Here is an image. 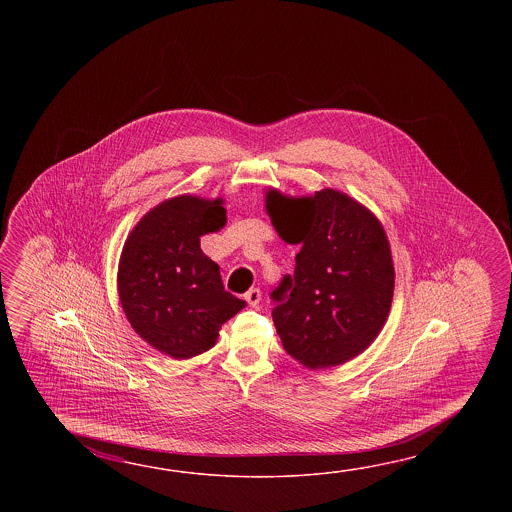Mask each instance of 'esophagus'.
I'll use <instances>...</instances> for the list:
<instances>
[{"label": "esophagus", "instance_id": "1", "mask_svg": "<svg viewBox=\"0 0 512 512\" xmlns=\"http://www.w3.org/2000/svg\"><path fill=\"white\" fill-rule=\"evenodd\" d=\"M245 300L249 302V305H251V307H258V305H260L261 300L260 289H251L249 293L245 294Z\"/></svg>", "mask_w": 512, "mask_h": 512}]
</instances>
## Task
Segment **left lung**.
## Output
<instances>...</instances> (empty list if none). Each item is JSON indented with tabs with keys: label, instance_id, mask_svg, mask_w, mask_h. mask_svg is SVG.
Segmentation results:
<instances>
[{
	"label": "left lung",
	"instance_id": "obj_1",
	"mask_svg": "<svg viewBox=\"0 0 512 512\" xmlns=\"http://www.w3.org/2000/svg\"><path fill=\"white\" fill-rule=\"evenodd\" d=\"M265 210L283 241L300 245L293 278L272 298L283 348L307 370L355 359L381 333L395 285L392 249L381 221L348 194L265 190Z\"/></svg>",
	"mask_w": 512,
	"mask_h": 512
}]
</instances>
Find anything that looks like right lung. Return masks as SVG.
<instances>
[{
    "label": "right lung",
    "mask_w": 512,
    "mask_h": 512,
    "mask_svg": "<svg viewBox=\"0 0 512 512\" xmlns=\"http://www.w3.org/2000/svg\"><path fill=\"white\" fill-rule=\"evenodd\" d=\"M223 199L170 197L146 212L120 252L117 289L133 331L175 360L216 346L219 329L245 302L225 291L199 238L227 223Z\"/></svg>",
    "instance_id": "add662e5"
}]
</instances>
